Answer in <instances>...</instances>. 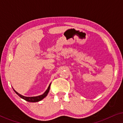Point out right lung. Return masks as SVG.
Here are the masks:
<instances>
[{"label": "right lung", "mask_w": 123, "mask_h": 123, "mask_svg": "<svg viewBox=\"0 0 123 123\" xmlns=\"http://www.w3.org/2000/svg\"><path fill=\"white\" fill-rule=\"evenodd\" d=\"M50 85H51V83L50 84L49 86L48 89H47L46 91L43 94V95H40V96H36V97H26V96H24L20 95L19 93H18V92H16L14 90V92H16V93L17 94V95L19 96L20 97H21V98L24 99L25 100L27 101L31 102H38V101H41V100H43V98H45V97L47 96V95H48L49 92V90H50Z\"/></svg>", "instance_id": "add662e5"}]
</instances>
